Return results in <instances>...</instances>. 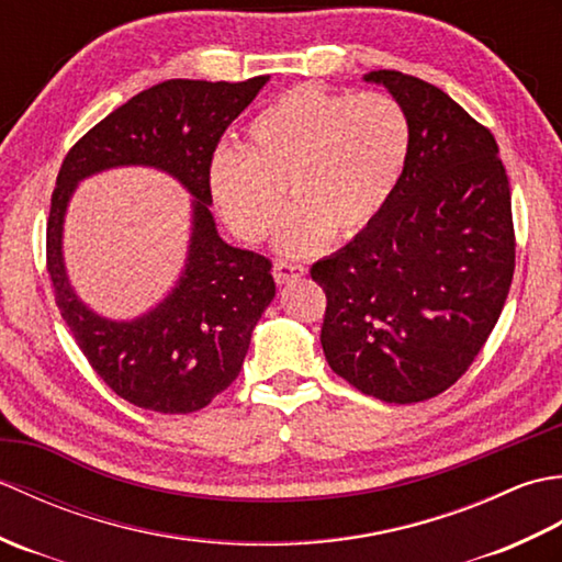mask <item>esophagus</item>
Returning a JSON list of instances; mask_svg holds the SVG:
<instances>
[{
    "instance_id": "34e87169",
    "label": "esophagus",
    "mask_w": 562,
    "mask_h": 562,
    "mask_svg": "<svg viewBox=\"0 0 562 562\" xmlns=\"http://www.w3.org/2000/svg\"><path fill=\"white\" fill-rule=\"evenodd\" d=\"M306 274V268L302 262H290V260H278L272 268V278L278 284H288L292 280H300Z\"/></svg>"
}]
</instances>
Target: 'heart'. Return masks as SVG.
Here are the masks:
<instances>
[{
	"instance_id": "heart-1",
	"label": "heart",
	"mask_w": 562,
	"mask_h": 562,
	"mask_svg": "<svg viewBox=\"0 0 562 562\" xmlns=\"http://www.w3.org/2000/svg\"><path fill=\"white\" fill-rule=\"evenodd\" d=\"M411 157V123L386 93L348 97L324 87L290 89L246 127L244 147H222L210 164L214 207L246 244L266 241L288 190L278 248L306 256L333 234L369 229L396 193Z\"/></svg>"
}]
</instances>
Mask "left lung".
<instances>
[{"mask_svg":"<svg viewBox=\"0 0 562 562\" xmlns=\"http://www.w3.org/2000/svg\"><path fill=\"white\" fill-rule=\"evenodd\" d=\"M411 157L384 214L312 266L326 292L321 345L333 372L386 403L447 391L491 336L515 274L512 195L497 142L445 91L396 69Z\"/></svg>","mask_w":562,"mask_h":562,"instance_id":"1","label":"left lung"}]
</instances>
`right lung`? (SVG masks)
Instances as JSON below:
<instances>
[{
	"mask_svg": "<svg viewBox=\"0 0 562 562\" xmlns=\"http://www.w3.org/2000/svg\"><path fill=\"white\" fill-rule=\"evenodd\" d=\"M266 81H161L93 125L59 166L45 246L55 302L93 372L137 408H205L241 372L250 333L274 296L272 262L222 241L210 212L214 149ZM115 165L166 170L196 198L182 280L135 322L93 315L70 290L61 260L64 212L76 183Z\"/></svg>",
	"mask_w": 562,
	"mask_h": 562,
	"instance_id": "right-lung-1",
	"label": "right lung"
}]
</instances>
